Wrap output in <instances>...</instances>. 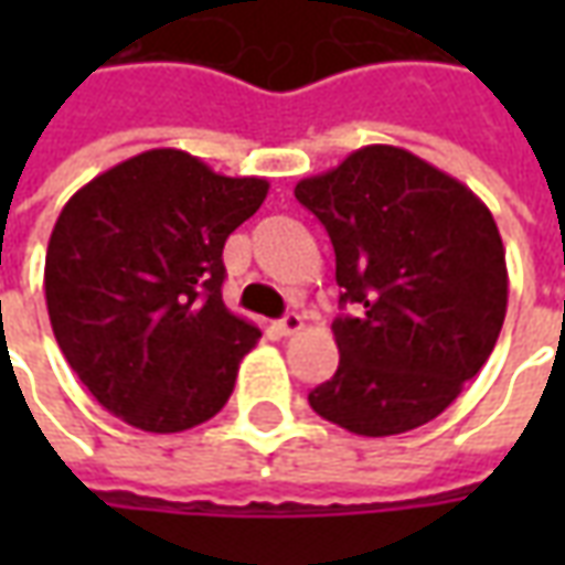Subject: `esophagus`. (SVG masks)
<instances>
[{
	"label": "esophagus",
	"mask_w": 565,
	"mask_h": 565,
	"mask_svg": "<svg viewBox=\"0 0 565 565\" xmlns=\"http://www.w3.org/2000/svg\"><path fill=\"white\" fill-rule=\"evenodd\" d=\"M275 327H278V332H281V335H296V332L302 330L306 323H302V318H299L296 311H290V315H284V318L278 320Z\"/></svg>",
	"instance_id": "34e87169"
}]
</instances>
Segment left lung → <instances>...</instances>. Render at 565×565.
<instances>
[{"label":"left lung","instance_id":"8db88e82","mask_svg":"<svg viewBox=\"0 0 565 565\" xmlns=\"http://www.w3.org/2000/svg\"><path fill=\"white\" fill-rule=\"evenodd\" d=\"M330 233L339 369L308 393L356 436L429 424L478 375L505 320L509 269L497 221L472 190L393 145H369L296 184Z\"/></svg>","mask_w":565,"mask_h":565}]
</instances>
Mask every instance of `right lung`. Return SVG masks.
Returning <instances> with one entry per match:
<instances>
[{"mask_svg":"<svg viewBox=\"0 0 565 565\" xmlns=\"http://www.w3.org/2000/svg\"><path fill=\"white\" fill-rule=\"evenodd\" d=\"M269 193L186 150L117 162L68 199L44 259L56 344L111 415L181 433L221 412L259 330L223 306V245Z\"/></svg>","mask_w":565,"mask_h":565,"instance_id":"add662e5","label":"right lung"}]
</instances>
